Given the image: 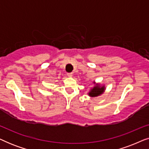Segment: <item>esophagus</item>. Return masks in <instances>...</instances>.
<instances>
[{"label": "esophagus", "instance_id": "obj_1", "mask_svg": "<svg viewBox=\"0 0 149 149\" xmlns=\"http://www.w3.org/2000/svg\"><path fill=\"white\" fill-rule=\"evenodd\" d=\"M67 76L69 77H72V72H68V73H67Z\"/></svg>", "mask_w": 149, "mask_h": 149}]
</instances>
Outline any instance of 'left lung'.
<instances>
[{
  "label": "left lung",
  "mask_w": 149,
  "mask_h": 149,
  "mask_svg": "<svg viewBox=\"0 0 149 149\" xmlns=\"http://www.w3.org/2000/svg\"><path fill=\"white\" fill-rule=\"evenodd\" d=\"M95 84V82H93ZM105 90V87L100 86L99 84H96L89 91L88 95L90 97H97L98 95L102 94Z\"/></svg>",
  "instance_id": "1"
}]
</instances>
